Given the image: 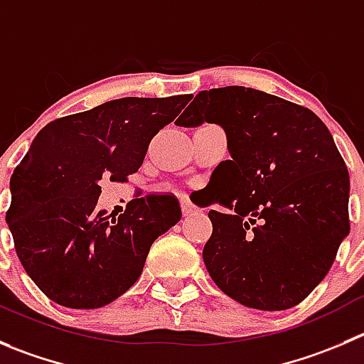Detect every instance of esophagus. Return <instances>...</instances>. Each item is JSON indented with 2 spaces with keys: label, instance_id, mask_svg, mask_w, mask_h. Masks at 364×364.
Listing matches in <instances>:
<instances>
[{
  "label": "esophagus",
  "instance_id": "1",
  "mask_svg": "<svg viewBox=\"0 0 364 364\" xmlns=\"http://www.w3.org/2000/svg\"><path fill=\"white\" fill-rule=\"evenodd\" d=\"M180 205H182V214H184V216H193V214H196L198 213V207H195L193 205L191 202H189V198H182L180 200Z\"/></svg>",
  "mask_w": 364,
  "mask_h": 364
}]
</instances>
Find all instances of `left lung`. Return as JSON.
<instances>
[{
  "mask_svg": "<svg viewBox=\"0 0 364 364\" xmlns=\"http://www.w3.org/2000/svg\"><path fill=\"white\" fill-rule=\"evenodd\" d=\"M223 128L230 161L216 173L203 262L241 306L284 311L321 282L348 236V169L323 121L250 87L210 89L175 121Z\"/></svg>",
  "mask_w": 364,
  "mask_h": 364,
  "instance_id": "1",
  "label": "left lung"
}]
</instances>
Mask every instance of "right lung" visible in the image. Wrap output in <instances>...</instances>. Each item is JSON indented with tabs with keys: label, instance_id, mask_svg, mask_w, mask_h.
I'll list each match as a JSON object with an SVG mask.
<instances>
[{
	"label": "right lung",
	"instance_id": "right-lung-1",
	"mask_svg": "<svg viewBox=\"0 0 364 364\" xmlns=\"http://www.w3.org/2000/svg\"><path fill=\"white\" fill-rule=\"evenodd\" d=\"M191 100L121 98L51 121L10 178L6 225L37 288L71 309L114 302L139 279L151 243L178 223L169 195L128 203L117 218L100 210L102 178L124 180L144 161L155 134Z\"/></svg>",
	"mask_w": 364,
	"mask_h": 364
}]
</instances>
